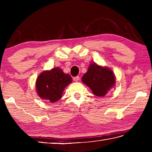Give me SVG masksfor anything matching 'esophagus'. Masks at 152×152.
Instances as JSON below:
<instances>
[{"instance_id": "1", "label": "esophagus", "mask_w": 152, "mask_h": 152, "mask_svg": "<svg viewBox=\"0 0 152 152\" xmlns=\"http://www.w3.org/2000/svg\"><path fill=\"white\" fill-rule=\"evenodd\" d=\"M79 80H80L79 76H76V77H74V80L75 82H78Z\"/></svg>"}]
</instances>
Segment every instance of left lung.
<instances>
[{
  "label": "left lung",
  "instance_id": "left-lung-1",
  "mask_svg": "<svg viewBox=\"0 0 152 152\" xmlns=\"http://www.w3.org/2000/svg\"><path fill=\"white\" fill-rule=\"evenodd\" d=\"M82 81L91 88L94 95L101 97L104 96L115 86L116 80L111 69L91 63L87 72L82 76Z\"/></svg>",
  "mask_w": 152,
  "mask_h": 152
}]
</instances>
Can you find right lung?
I'll return each mask as SVG.
<instances>
[{
  "mask_svg": "<svg viewBox=\"0 0 152 152\" xmlns=\"http://www.w3.org/2000/svg\"><path fill=\"white\" fill-rule=\"evenodd\" d=\"M72 82V77L61 68H52L41 73L36 80V92L41 99L55 102L62 96L64 90Z\"/></svg>",
  "mask_w": 152,
  "mask_h": 152,
  "instance_id": "1",
  "label": "right lung"
}]
</instances>
